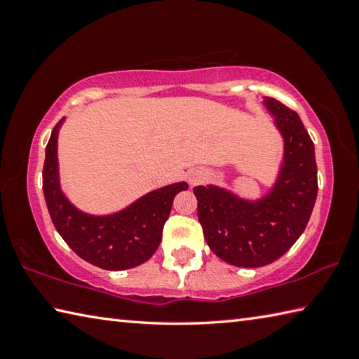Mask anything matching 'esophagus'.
<instances>
[{"mask_svg": "<svg viewBox=\"0 0 359 359\" xmlns=\"http://www.w3.org/2000/svg\"><path fill=\"white\" fill-rule=\"evenodd\" d=\"M203 179H204V174H201V172H193L190 177H188V180H190L191 185L199 184V182H201Z\"/></svg>", "mask_w": 359, "mask_h": 359, "instance_id": "1", "label": "esophagus"}]
</instances>
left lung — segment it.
<instances>
[{"instance_id":"obj_1","label":"left lung","mask_w":359,"mask_h":359,"mask_svg":"<svg viewBox=\"0 0 359 359\" xmlns=\"http://www.w3.org/2000/svg\"><path fill=\"white\" fill-rule=\"evenodd\" d=\"M264 104L285 139L283 166L271 193L248 203L214 185L193 188L210 250L239 267L271 264L287 253L306 229L318 193L315 147L299 115L271 96Z\"/></svg>"}]
</instances>
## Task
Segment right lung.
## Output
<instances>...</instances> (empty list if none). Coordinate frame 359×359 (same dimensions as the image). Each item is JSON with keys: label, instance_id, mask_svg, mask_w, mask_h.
<instances>
[{"label": "right lung", "instance_id": "right-lung-1", "mask_svg": "<svg viewBox=\"0 0 359 359\" xmlns=\"http://www.w3.org/2000/svg\"><path fill=\"white\" fill-rule=\"evenodd\" d=\"M63 120L52 130L42 169V190L53 226L72 252L101 269L123 271L145 263L160 245L175 194L188 185L179 182L163 187L114 215L83 214L65 198L58 184L57 137Z\"/></svg>", "mask_w": 359, "mask_h": 359}]
</instances>
